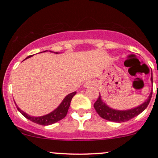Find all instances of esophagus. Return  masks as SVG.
<instances>
[{
    "mask_svg": "<svg viewBox=\"0 0 158 158\" xmlns=\"http://www.w3.org/2000/svg\"><path fill=\"white\" fill-rule=\"evenodd\" d=\"M94 85V81H86V82H85L84 84V87H85V88H88V87L91 86V85Z\"/></svg>",
    "mask_w": 158,
    "mask_h": 158,
    "instance_id": "34e87169",
    "label": "esophagus"
}]
</instances>
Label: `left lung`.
<instances>
[{
	"label": "left lung",
	"instance_id": "8db88e82",
	"mask_svg": "<svg viewBox=\"0 0 158 158\" xmlns=\"http://www.w3.org/2000/svg\"><path fill=\"white\" fill-rule=\"evenodd\" d=\"M151 81H152V76L151 77ZM152 95V92L150 94L148 99H146V102H144L142 105L138 107H136L135 108H132L130 110H118L110 108L108 107L106 103L102 102L101 99V96H99L97 100L94 104V107L95 108L96 111L103 119L106 120L111 121L115 123H123L126 121H128L134 117H137L139 114L147 108L151 100Z\"/></svg>",
	"mask_w": 158,
	"mask_h": 158
}]
</instances>
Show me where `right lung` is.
Masks as SVG:
<instances>
[{
  "label": "right lung",
  "mask_w": 158,
  "mask_h": 158,
  "mask_svg": "<svg viewBox=\"0 0 158 158\" xmlns=\"http://www.w3.org/2000/svg\"><path fill=\"white\" fill-rule=\"evenodd\" d=\"M48 51V50H46ZM44 51V52H46ZM56 53H58V52H56ZM31 57V56H28L27 59L28 58ZM77 92H73V93L68 94V96H66V97L63 99V101L61 102L60 104V106L58 107L56 110H54L53 111L51 112L50 114H47L45 116H42V117H31V116H29L28 114H27L26 113L22 111L19 108H18V110L21 112V114L22 115L24 116L27 119H28L29 120L32 121V122L37 123V124L41 125V126H49V125H51L52 123H55L58 121L61 120L65 116L67 115V113H68V110L69 107H70V102H71L72 98L73 97V96L75 95Z\"/></svg>",
  "instance_id": "right-lung-1"
}]
</instances>
